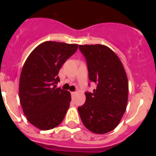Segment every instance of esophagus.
Returning <instances> with one entry per match:
<instances>
[{
    "instance_id": "1",
    "label": "esophagus",
    "mask_w": 156,
    "mask_h": 156,
    "mask_svg": "<svg viewBox=\"0 0 156 156\" xmlns=\"http://www.w3.org/2000/svg\"><path fill=\"white\" fill-rule=\"evenodd\" d=\"M76 94V92H71V95H72V97L73 96H74V95Z\"/></svg>"
}]
</instances>
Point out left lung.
I'll list each match as a JSON object with an SVG mask.
<instances>
[{"instance_id": "obj_1", "label": "left lung", "mask_w": 156, "mask_h": 156, "mask_svg": "<svg viewBox=\"0 0 156 156\" xmlns=\"http://www.w3.org/2000/svg\"><path fill=\"white\" fill-rule=\"evenodd\" d=\"M87 61L89 80L97 83L93 93L78 107L83 123L98 134L110 132L120 122L128 100V80L116 54L101 44L79 45Z\"/></svg>"}]
</instances>
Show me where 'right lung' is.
Masks as SVG:
<instances>
[{
  "instance_id": "1",
  "label": "right lung",
  "mask_w": 156,
  "mask_h": 156,
  "mask_svg": "<svg viewBox=\"0 0 156 156\" xmlns=\"http://www.w3.org/2000/svg\"><path fill=\"white\" fill-rule=\"evenodd\" d=\"M78 44L45 41L30 53L19 79V99L27 119L41 130L58 126L69 108V91L56 88L58 72Z\"/></svg>"
}]
</instances>
